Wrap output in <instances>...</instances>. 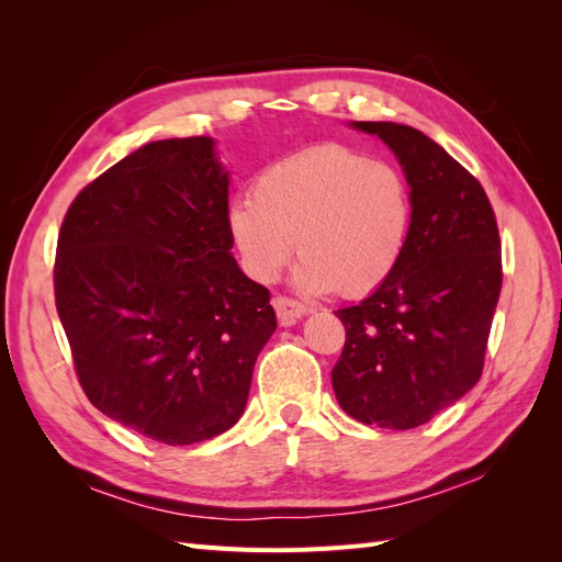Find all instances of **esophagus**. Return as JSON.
Here are the masks:
<instances>
[{
	"label": "esophagus",
	"mask_w": 562,
	"mask_h": 562,
	"mask_svg": "<svg viewBox=\"0 0 562 562\" xmlns=\"http://www.w3.org/2000/svg\"><path fill=\"white\" fill-rule=\"evenodd\" d=\"M271 304H274L277 316H279L283 326H293L297 318H302L304 314L312 312L307 304H302V302H297L293 297H285V295H277L274 300H271Z\"/></svg>",
	"instance_id": "obj_1"
}]
</instances>
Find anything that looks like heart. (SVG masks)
Wrapping results in <instances>:
<instances>
[{"label":"heart","mask_w":562,"mask_h":562,"mask_svg":"<svg viewBox=\"0 0 562 562\" xmlns=\"http://www.w3.org/2000/svg\"><path fill=\"white\" fill-rule=\"evenodd\" d=\"M250 196L229 209L244 269L271 283L297 250L295 283L314 295L375 291L398 267L413 223L411 187L398 168L337 143L271 164Z\"/></svg>","instance_id":"b5f03b06"}]
</instances>
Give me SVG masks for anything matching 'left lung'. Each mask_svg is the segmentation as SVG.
Wrapping results in <instances>:
<instances>
[{
    "mask_svg": "<svg viewBox=\"0 0 562 562\" xmlns=\"http://www.w3.org/2000/svg\"><path fill=\"white\" fill-rule=\"evenodd\" d=\"M398 157L413 223L398 267L353 307L333 368L342 411L384 429H415L481 380L502 291V244L483 184L429 135L356 122Z\"/></svg>",
    "mask_w": 562,
    "mask_h": 562,
    "instance_id": "8db88e82",
    "label": "left lung"
}]
</instances>
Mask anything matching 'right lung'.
Here are the masks:
<instances>
[{
	"label": "right lung",
	"instance_id": "right-lung-1",
	"mask_svg": "<svg viewBox=\"0 0 562 562\" xmlns=\"http://www.w3.org/2000/svg\"><path fill=\"white\" fill-rule=\"evenodd\" d=\"M227 196L211 138L159 140L83 187L58 234L56 310L83 394L166 446L234 427L277 330L269 291L232 258Z\"/></svg>",
	"mask_w": 562,
	"mask_h": 562
}]
</instances>
